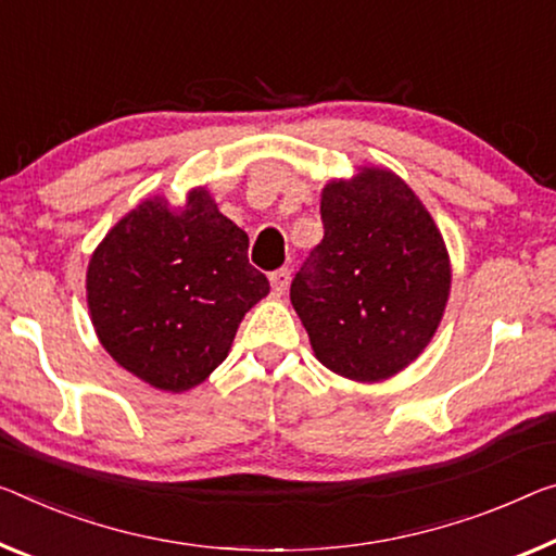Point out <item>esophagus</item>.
Returning a JSON list of instances; mask_svg holds the SVG:
<instances>
[{
	"label": "esophagus",
	"instance_id": "1",
	"mask_svg": "<svg viewBox=\"0 0 556 556\" xmlns=\"http://www.w3.org/2000/svg\"><path fill=\"white\" fill-rule=\"evenodd\" d=\"M290 283V270L288 268H278L270 273V288L276 295H283Z\"/></svg>",
	"mask_w": 556,
	"mask_h": 556
}]
</instances>
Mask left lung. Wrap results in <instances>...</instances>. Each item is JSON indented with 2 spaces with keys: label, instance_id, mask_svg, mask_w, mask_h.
Returning a JSON list of instances; mask_svg holds the SVG:
<instances>
[{
  "label": "left lung",
  "instance_id": "obj_1",
  "mask_svg": "<svg viewBox=\"0 0 556 556\" xmlns=\"http://www.w3.org/2000/svg\"><path fill=\"white\" fill-rule=\"evenodd\" d=\"M323 241L290 283L318 361L350 380L390 378L415 361L450 295L445 243L395 174L365 168L320 199Z\"/></svg>",
  "mask_w": 556,
  "mask_h": 556
}]
</instances>
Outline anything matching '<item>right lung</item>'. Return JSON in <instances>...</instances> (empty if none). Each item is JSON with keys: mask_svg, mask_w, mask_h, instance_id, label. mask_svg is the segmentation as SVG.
I'll return each instance as SVG.
<instances>
[{"mask_svg": "<svg viewBox=\"0 0 556 556\" xmlns=\"http://www.w3.org/2000/svg\"><path fill=\"white\" fill-rule=\"evenodd\" d=\"M249 236L191 191L184 208L149 199L91 255L87 298L101 345L159 390L181 392L226 361L243 315L268 295Z\"/></svg>", "mask_w": 556, "mask_h": 556, "instance_id": "right-lung-1", "label": "right lung"}]
</instances>
